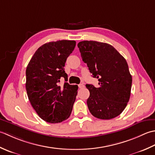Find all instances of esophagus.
Wrapping results in <instances>:
<instances>
[{
    "label": "esophagus",
    "mask_w": 155,
    "mask_h": 155,
    "mask_svg": "<svg viewBox=\"0 0 155 155\" xmlns=\"http://www.w3.org/2000/svg\"><path fill=\"white\" fill-rule=\"evenodd\" d=\"M78 86H79V87L80 88V89H81V88H83V87H84V84H79L78 85Z\"/></svg>",
    "instance_id": "esophagus-1"
}]
</instances>
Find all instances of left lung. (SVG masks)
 Segmentation results:
<instances>
[{
  "instance_id": "1",
  "label": "left lung",
  "mask_w": 155,
  "mask_h": 155,
  "mask_svg": "<svg viewBox=\"0 0 155 155\" xmlns=\"http://www.w3.org/2000/svg\"><path fill=\"white\" fill-rule=\"evenodd\" d=\"M82 60L87 64L99 86L86 84L90 91L87 104L94 117L110 120L120 114L130 96L132 75L124 57L110 44L84 41L78 44Z\"/></svg>"
}]
</instances>
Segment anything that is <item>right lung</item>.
<instances>
[{
    "label": "right lung",
    "mask_w": 155,
    "mask_h": 155,
    "mask_svg": "<svg viewBox=\"0 0 155 155\" xmlns=\"http://www.w3.org/2000/svg\"><path fill=\"white\" fill-rule=\"evenodd\" d=\"M75 41L45 43L34 53L26 69V90L31 106L43 120L59 123L70 116L78 94L77 85H69L64 71L66 59ZM64 77V86H59Z\"/></svg>",
    "instance_id": "obj_1"
}]
</instances>
